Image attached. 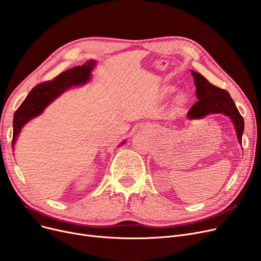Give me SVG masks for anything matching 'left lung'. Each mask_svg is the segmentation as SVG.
<instances>
[{"label":"left lung","instance_id":"obj_1","mask_svg":"<svg viewBox=\"0 0 261 261\" xmlns=\"http://www.w3.org/2000/svg\"><path fill=\"white\" fill-rule=\"evenodd\" d=\"M191 72L192 75L194 76L198 101L190 109L188 113L189 117L191 119H196L208 114H214V113H222L226 116H229L234 124L238 141L241 144L244 130V120L228 92L211 84L200 73L193 70H191Z\"/></svg>","mask_w":261,"mask_h":261}]
</instances>
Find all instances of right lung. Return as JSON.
<instances>
[{"instance_id": "add662e5", "label": "right lung", "mask_w": 261, "mask_h": 261, "mask_svg": "<svg viewBox=\"0 0 261 261\" xmlns=\"http://www.w3.org/2000/svg\"><path fill=\"white\" fill-rule=\"evenodd\" d=\"M95 61L90 60L82 66H76L70 68L61 74H59L53 80L43 82L34 87L23 102L18 108L14 115V133L11 146H15L16 140L24 124L31 120L33 117L40 115L54 99L61 96L65 90L71 88L72 86H77L85 84L89 81L90 72L95 67ZM123 143H121L122 145Z\"/></svg>"}]
</instances>
